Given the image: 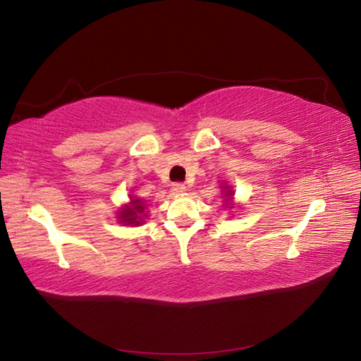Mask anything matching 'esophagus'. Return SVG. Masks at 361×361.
I'll return each mask as SVG.
<instances>
[{
  "mask_svg": "<svg viewBox=\"0 0 361 361\" xmlns=\"http://www.w3.org/2000/svg\"><path fill=\"white\" fill-rule=\"evenodd\" d=\"M172 192L176 194V195H181L186 192V186L181 185V183H175V185L172 186Z\"/></svg>",
  "mask_w": 361,
  "mask_h": 361,
  "instance_id": "esophagus-1",
  "label": "esophagus"
}]
</instances>
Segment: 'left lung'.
Returning <instances> with one entry per match:
<instances>
[{"instance_id":"obj_1","label":"left lung","mask_w":361,"mask_h":361,"mask_svg":"<svg viewBox=\"0 0 361 361\" xmlns=\"http://www.w3.org/2000/svg\"><path fill=\"white\" fill-rule=\"evenodd\" d=\"M221 198H224V204L225 208L229 209V212H233V209L235 208V203H234V190L229 185H221Z\"/></svg>"}]
</instances>
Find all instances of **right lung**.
Returning <instances> with one entry per match:
<instances>
[{
    "mask_svg": "<svg viewBox=\"0 0 361 361\" xmlns=\"http://www.w3.org/2000/svg\"><path fill=\"white\" fill-rule=\"evenodd\" d=\"M130 200L122 204L116 212V219L119 224L127 226H140L147 219V203L140 197L130 195Z\"/></svg>",
    "mask_w": 361,
    "mask_h": 361,
    "instance_id": "right-lung-1",
    "label": "right lung"
}]
</instances>
